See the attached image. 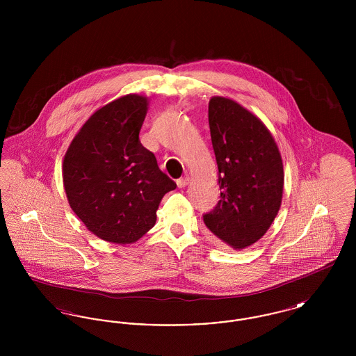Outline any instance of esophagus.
<instances>
[{"label": "esophagus", "instance_id": "esophagus-1", "mask_svg": "<svg viewBox=\"0 0 356 356\" xmlns=\"http://www.w3.org/2000/svg\"><path fill=\"white\" fill-rule=\"evenodd\" d=\"M188 183H189L188 177H180V179L176 180V184L179 188H184V186H188Z\"/></svg>", "mask_w": 356, "mask_h": 356}]
</instances>
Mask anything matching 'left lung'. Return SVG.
<instances>
[{
    "label": "left lung",
    "mask_w": 356,
    "mask_h": 356,
    "mask_svg": "<svg viewBox=\"0 0 356 356\" xmlns=\"http://www.w3.org/2000/svg\"><path fill=\"white\" fill-rule=\"evenodd\" d=\"M208 121L221 192L204 224L225 245L243 250L267 232L279 212L282 157L266 125L237 102L211 99Z\"/></svg>",
    "instance_id": "left-lung-1"
}]
</instances>
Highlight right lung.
<instances>
[{
    "label": "right lung",
    "instance_id": "add662e5",
    "mask_svg": "<svg viewBox=\"0 0 356 356\" xmlns=\"http://www.w3.org/2000/svg\"><path fill=\"white\" fill-rule=\"evenodd\" d=\"M147 105L137 95L106 104L85 122L64 159L70 208L111 243L129 244L147 234L163 196L176 188L140 143Z\"/></svg>",
    "mask_w": 356,
    "mask_h": 356
}]
</instances>
